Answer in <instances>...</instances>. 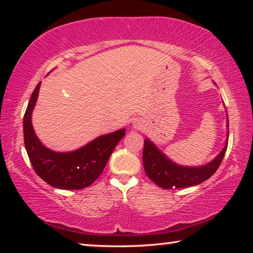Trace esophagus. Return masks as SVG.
I'll return each instance as SVG.
<instances>
[{
	"instance_id": "34e87169",
	"label": "esophagus",
	"mask_w": 253,
	"mask_h": 253,
	"mask_svg": "<svg viewBox=\"0 0 253 253\" xmlns=\"http://www.w3.org/2000/svg\"><path fill=\"white\" fill-rule=\"evenodd\" d=\"M142 126H143V124H142V122L140 121H134V124H132V127L134 128H136V129H140V128H142Z\"/></svg>"
}]
</instances>
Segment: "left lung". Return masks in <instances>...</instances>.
I'll return each instance as SVG.
<instances>
[{
	"label": "left lung",
	"mask_w": 253,
	"mask_h": 253,
	"mask_svg": "<svg viewBox=\"0 0 253 253\" xmlns=\"http://www.w3.org/2000/svg\"><path fill=\"white\" fill-rule=\"evenodd\" d=\"M229 127V123H228ZM228 148V140L221 153L212 162L198 168H187L169 160L151 140H144L143 164L145 172L152 181L162 188H184L199 185L207 181L219 169Z\"/></svg>",
	"instance_id": "8db88e82"
}]
</instances>
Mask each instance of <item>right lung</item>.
<instances>
[{
  "label": "right lung",
  "instance_id": "1",
  "mask_svg": "<svg viewBox=\"0 0 253 253\" xmlns=\"http://www.w3.org/2000/svg\"><path fill=\"white\" fill-rule=\"evenodd\" d=\"M39 83L30 98L23 118L24 145L36 173L49 185L62 190H80L100 176L111 153L124 136L125 128L97 137L74 152L58 153L46 148L33 130L32 110L39 96Z\"/></svg>",
  "mask_w": 253,
  "mask_h": 253
}]
</instances>
